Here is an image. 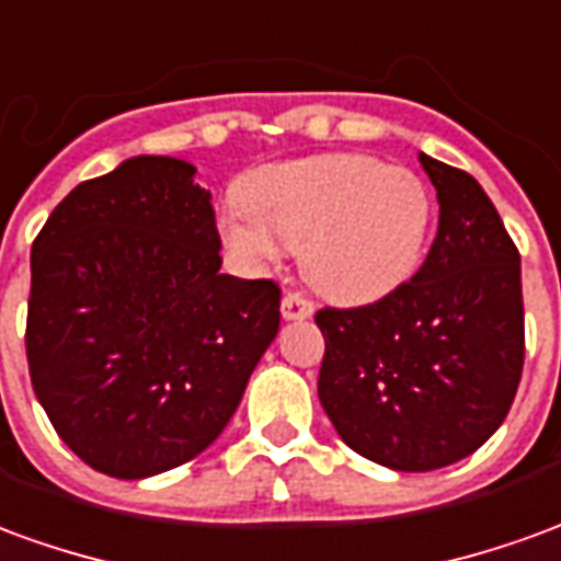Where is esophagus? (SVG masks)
Here are the masks:
<instances>
[{
	"instance_id": "1",
	"label": "esophagus",
	"mask_w": 561,
	"mask_h": 561,
	"mask_svg": "<svg viewBox=\"0 0 561 561\" xmlns=\"http://www.w3.org/2000/svg\"><path fill=\"white\" fill-rule=\"evenodd\" d=\"M316 312V304L300 291H288L282 297V318H288V321H297V318H312Z\"/></svg>"
}]
</instances>
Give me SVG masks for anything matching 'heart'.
I'll return each instance as SVG.
<instances>
[{
    "mask_svg": "<svg viewBox=\"0 0 561 561\" xmlns=\"http://www.w3.org/2000/svg\"><path fill=\"white\" fill-rule=\"evenodd\" d=\"M221 237L249 267L300 249L306 279L342 304L385 297L412 276L433 225L430 185L373 156H312L249 173Z\"/></svg>",
    "mask_w": 561,
    "mask_h": 561,
    "instance_id": "obj_1",
    "label": "heart"
}]
</instances>
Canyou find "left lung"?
I'll return each mask as SVG.
<instances>
[{
	"label": "left lung",
	"mask_w": 561,
	"mask_h": 561,
	"mask_svg": "<svg viewBox=\"0 0 561 561\" xmlns=\"http://www.w3.org/2000/svg\"><path fill=\"white\" fill-rule=\"evenodd\" d=\"M438 231L381 300L324 306L318 400L342 442L397 471L445 469L502 426L526 354L519 252L471 173L417 156Z\"/></svg>",
	"instance_id": "1"
}]
</instances>
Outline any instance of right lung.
Instances as JSON below:
<instances>
[{
  "label": "right lung",
  "instance_id": "add662e5",
  "mask_svg": "<svg viewBox=\"0 0 561 561\" xmlns=\"http://www.w3.org/2000/svg\"><path fill=\"white\" fill-rule=\"evenodd\" d=\"M192 176L183 159L123 161L71 188L32 243V390L59 438L123 481L207 450L279 333V285L221 273Z\"/></svg>",
  "mask_w": 561,
  "mask_h": 561
}]
</instances>
